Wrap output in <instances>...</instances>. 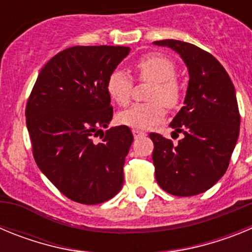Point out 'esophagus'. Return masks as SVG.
<instances>
[{
    "label": "esophagus",
    "instance_id": "esophagus-1",
    "mask_svg": "<svg viewBox=\"0 0 252 252\" xmlns=\"http://www.w3.org/2000/svg\"><path fill=\"white\" fill-rule=\"evenodd\" d=\"M132 133H133V137H135V139H137V137H141V136H144V135H146V133L144 132V131L136 130V128H133Z\"/></svg>",
    "mask_w": 252,
    "mask_h": 252
}]
</instances>
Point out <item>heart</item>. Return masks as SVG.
I'll list each match as a JSON object with an SVG mask.
<instances>
[{
	"instance_id": "1",
	"label": "heart",
	"mask_w": 252,
	"mask_h": 252,
	"mask_svg": "<svg viewBox=\"0 0 252 252\" xmlns=\"http://www.w3.org/2000/svg\"><path fill=\"white\" fill-rule=\"evenodd\" d=\"M133 72L140 81L153 83L148 103H135L117 115L120 125L136 130H145L161 121L165 116V108H175L179 104L183 91L175 77L177 68L174 62L168 57L150 53L133 63ZM133 82L122 69H115L106 82V90L113 102L120 106L127 104L132 94ZM163 103L161 104V102Z\"/></svg>"
}]
</instances>
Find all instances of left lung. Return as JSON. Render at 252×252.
<instances>
[{
	"label": "left lung",
	"instance_id": "obj_1",
	"mask_svg": "<svg viewBox=\"0 0 252 252\" xmlns=\"http://www.w3.org/2000/svg\"><path fill=\"white\" fill-rule=\"evenodd\" d=\"M188 66L184 106L171 121L183 139L173 144L151 132L153 161L160 188L169 194L190 197L208 190L223 177L239 139L240 112L235 87L221 63L208 51L179 40H159Z\"/></svg>",
	"mask_w": 252,
	"mask_h": 252
}]
</instances>
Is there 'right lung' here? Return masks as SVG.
I'll return each instance as SVG.
<instances>
[{
    "instance_id": "right-lung-1",
    "label": "right lung",
    "mask_w": 252,
    "mask_h": 252,
    "mask_svg": "<svg viewBox=\"0 0 252 252\" xmlns=\"http://www.w3.org/2000/svg\"><path fill=\"white\" fill-rule=\"evenodd\" d=\"M127 46H73L40 70L26 103V126L37 166L60 192L99 204L124 184L125 158L133 141L127 126L106 128L113 108L107 78ZM100 135L101 143L94 137Z\"/></svg>"
}]
</instances>
